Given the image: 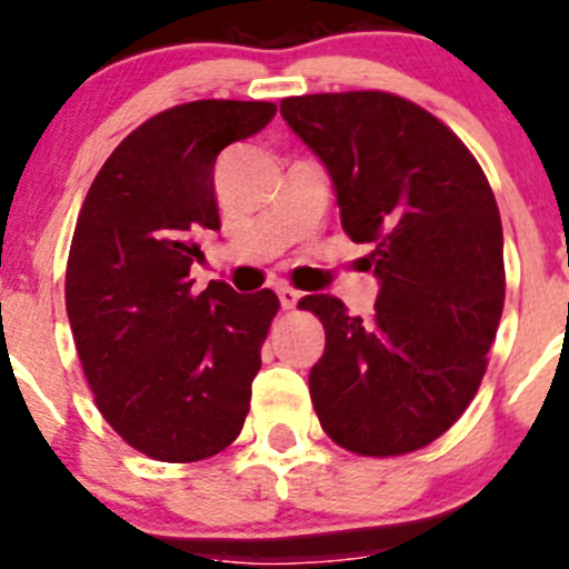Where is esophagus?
<instances>
[{"label": "esophagus", "mask_w": 569, "mask_h": 569, "mask_svg": "<svg viewBox=\"0 0 569 569\" xmlns=\"http://www.w3.org/2000/svg\"><path fill=\"white\" fill-rule=\"evenodd\" d=\"M278 297H280V306H283V311H291V308H297V302H300V291H295L291 286H280Z\"/></svg>", "instance_id": "1"}]
</instances>
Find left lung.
Instances as JSON below:
<instances>
[{"label":"left lung","instance_id":"1","mask_svg":"<svg viewBox=\"0 0 569 569\" xmlns=\"http://www.w3.org/2000/svg\"><path fill=\"white\" fill-rule=\"evenodd\" d=\"M280 114L327 168L380 280L371 321L338 297L300 300L325 325L313 410L352 455H410L468 410L487 371L507 295L496 194L460 137L401 96H295Z\"/></svg>","mask_w":569,"mask_h":569}]
</instances>
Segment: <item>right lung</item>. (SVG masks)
Returning a JSON list of instances; mask_svg holds the SVG:
<instances>
[{
  "label": "right lung",
  "mask_w": 569,
  "mask_h": 569,
  "mask_svg": "<svg viewBox=\"0 0 569 569\" xmlns=\"http://www.w3.org/2000/svg\"><path fill=\"white\" fill-rule=\"evenodd\" d=\"M269 101H189L137 126L93 178L66 308L96 407L140 455L198 462L239 438L274 291H192L194 239L220 231L214 162L274 118Z\"/></svg>",
  "instance_id": "1"
}]
</instances>
